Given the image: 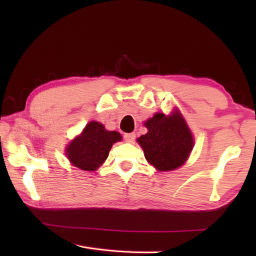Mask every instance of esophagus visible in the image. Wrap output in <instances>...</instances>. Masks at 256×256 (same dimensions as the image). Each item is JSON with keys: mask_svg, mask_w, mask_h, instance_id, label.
I'll use <instances>...</instances> for the list:
<instances>
[{"mask_svg": "<svg viewBox=\"0 0 256 256\" xmlns=\"http://www.w3.org/2000/svg\"><path fill=\"white\" fill-rule=\"evenodd\" d=\"M134 138H136V134H134V133L124 134V140L126 141V142H130V144L134 141Z\"/></svg>", "mask_w": 256, "mask_h": 256, "instance_id": "obj_1", "label": "esophagus"}]
</instances>
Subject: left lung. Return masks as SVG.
<instances>
[{"mask_svg": "<svg viewBox=\"0 0 256 256\" xmlns=\"http://www.w3.org/2000/svg\"><path fill=\"white\" fill-rule=\"evenodd\" d=\"M148 133L138 138L146 159L158 170H174L182 166L193 149V136L178 112L170 116L156 114L146 122Z\"/></svg>", "mask_w": 256, "mask_h": 256, "instance_id": "8db88e82", "label": "left lung"}]
</instances>
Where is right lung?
<instances>
[{"instance_id":"right-lung-1","label":"right lung","mask_w":256,"mask_h":256,"mask_svg":"<svg viewBox=\"0 0 256 256\" xmlns=\"http://www.w3.org/2000/svg\"><path fill=\"white\" fill-rule=\"evenodd\" d=\"M120 138L118 132L107 131L99 122H90L68 146L66 156L80 170H96L108 157L112 146Z\"/></svg>"}]
</instances>
